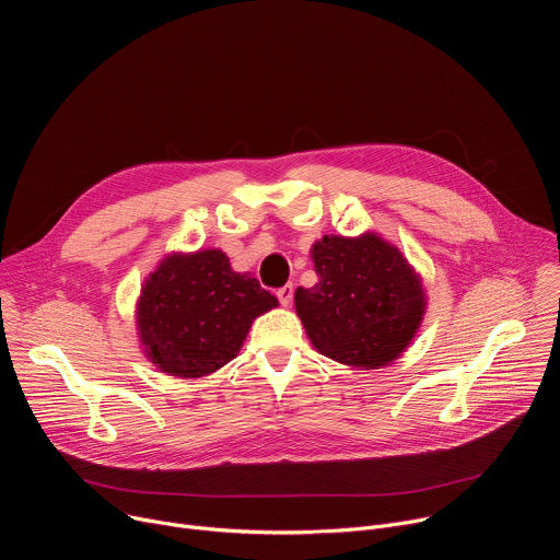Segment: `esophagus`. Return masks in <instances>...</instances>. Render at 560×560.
I'll use <instances>...</instances> for the list:
<instances>
[{"instance_id":"obj_1","label":"esophagus","mask_w":560,"mask_h":560,"mask_svg":"<svg viewBox=\"0 0 560 560\" xmlns=\"http://www.w3.org/2000/svg\"><path fill=\"white\" fill-rule=\"evenodd\" d=\"M292 283H288V285H283V288H279L277 290V296H279V303L281 305H290V301H292Z\"/></svg>"}]
</instances>
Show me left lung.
Returning a JSON list of instances; mask_svg holds the SVG:
<instances>
[{"mask_svg": "<svg viewBox=\"0 0 560 560\" xmlns=\"http://www.w3.org/2000/svg\"><path fill=\"white\" fill-rule=\"evenodd\" d=\"M318 281L296 288L314 348L346 365L378 368L401 354L423 314V290L404 255L374 234L324 236L312 248Z\"/></svg>", "mask_w": 560, "mask_h": 560, "instance_id": "obj_1", "label": "left lung"}]
</instances>
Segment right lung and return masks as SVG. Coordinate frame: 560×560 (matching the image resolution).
Here are the masks:
<instances>
[{
  "instance_id": "right-lung-1",
  "label": "right lung",
  "mask_w": 560,
  "mask_h": 560,
  "mask_svg": "<svg viewBox=\"0 0 560 560\" xmlns=\"http://www.w3.org/2000/svg\"><path fill=\"white\" fill-rule=\"evenodd\" d=\"M277 303L255 277L232 272L221 250L173 255L141 290V343L164 372L203 376L232 361L253 318Z\"/></svg>"
}]
</instances>
